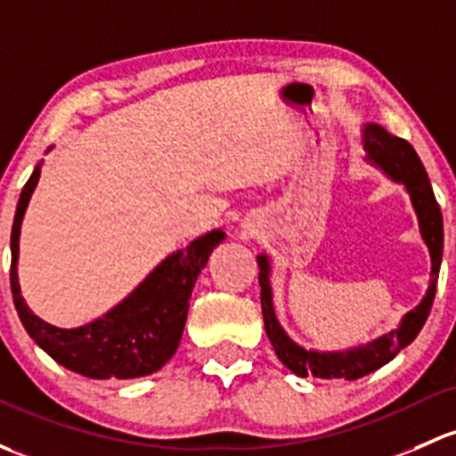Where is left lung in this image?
<instances>
[{
  "label": "left lung",
  "mask_w": 456,
  "mask_h": 456,
  "mask_svg": "<svg viewBox=\"0 0 456 456\" xmlns=\"http://www.w3.org/2000/svg\"><path fill=\"white\" fill-rule=\"evenodd\" d=\"M361 146L365 151L362 159L369 166L378 167L385 176H389L395 183L404 185L409 194L413 212L418 216L419 236L424 240L430 256V281L424 299L402 316L400 325L382 337L373 338L356 347L337 349V352H319V349H305L304 345L295 343L281 328L277 319L275 299H273V265L266 253L257 256V266H260V286H262V313H265V328L268 338H271L273 349L277 358L289 367L292 373L305 378H343V380H358L367 373L376 371L382 365L393 361L406 345L415 341L419 330L424 328L428 319L430 308H433L435 292H437L439 268H442L444 256V218L439 209L435 191L430 188V179L426 175L424 164L419 161L418 152L409 142L402 137L391 135L380 124L367 122L361 128Z\"/></svg>",
  "instance_id": "1"
}]
</instances>
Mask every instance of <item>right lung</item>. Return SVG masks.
Wrapping results in <instances>:
<instances>
[{
  "instance_id": "1",
  "label": "right lung",
  "mask_w": 456,
  "mask_h": 456,
  "mask_svg": "<svg viewBox=\"0 0 456 456\" xmlns=\"http://www.w3.org/2000/svg\"><path fill=\"white\" fill-rule=\"evenodd\" d=\"M50 151L52 146L47 148V152ZM41 166L43 161L23 185L11 232V290L23 328L59 365L85 378L128 380L159 371L175 356L183 337L196 280L227 233L224 229H212L185 248L172 251L143 277L131 295L98 319L78 328H56L28 308L17 273L21 223L41 176Z\"/></svg>"
}]
</instances>
